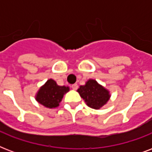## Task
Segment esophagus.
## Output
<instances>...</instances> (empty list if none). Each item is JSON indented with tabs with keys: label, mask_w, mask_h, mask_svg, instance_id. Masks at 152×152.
<instances>
[{
	"label": "esophagus",
	"mask_w": 152,
	"mask_h": 152,
	"mask_svg": "<svg viewBox=\"0 0 152 152\" xmlns=\"http://www.w3.org/2000/svg\"><path fill=\"white\" fill-rule=\"evenodd\" d=\"M72 88L73 89V90H77V88H78V84L77 83H74L72 85Z\"/></svg>",
	"instance_id": "esophagus-1"
}]
</instances>
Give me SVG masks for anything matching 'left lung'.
I'll return each mask as SVG.
<instances>
[{
  "label": "left lung",
  "mask_w": 152,
  "mask_h": 152,
  "mask_svg": "<svg viewBox=\"0 0 152 152\" xmlns=\"http://www.w3.org/2000/svg\"><path fill=\"white\" fill-rule=\"evenodd\" d=\"M77 91L87 105L95 110L102 107L110 98V91L92 79L88 80L85 85L80 86Z\"/></svg>",
  "instance_id": "1"
}]
</instances>
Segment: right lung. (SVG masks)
Here are the masks:
<instances>
[{
	"label": "right lung",
	"instance_id": "right-lung-1",
	"mask_svg": "<svg viewBox=\"0 0 152 152\" xmlns=\"http://www.w3.org/2000/svg\"><path fill=\"white\" fill-rule=\"evenodd\" d=\"M69 91V87L57 85L56 81L50 79L37 92L35 99L45 107L56 108L59 106L64 94Z\"/></svg>",
	"mask_w": 152,
	"mask_h": 152
}]
</instances>
